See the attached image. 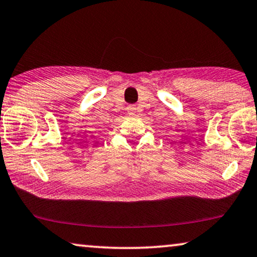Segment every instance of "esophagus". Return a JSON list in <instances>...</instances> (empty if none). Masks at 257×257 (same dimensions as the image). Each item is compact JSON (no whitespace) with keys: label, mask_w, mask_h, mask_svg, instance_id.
Returning <instances> with one entry per match:
<instances>
[{"label":"esophagus","mask_w":257,"mask_h":257,"mask_svg":"<svg viewBox=\"0 0 257 257\" xmlns=\"http://www.w3.org/2000/svg\"><path fill=\"white\" fill-rule=\"evenodd\" d=\"M128 110H129L130 115H134V113H135V110H136L135 104H130V106L128 107Z\"/></svg>","instance_id":"esophagus-1"}]
</instances>
